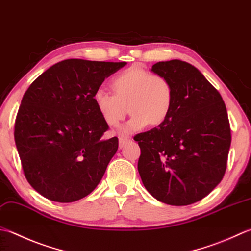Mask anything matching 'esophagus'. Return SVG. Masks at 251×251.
I'll return each mask as SVG.
<instances>
[{"mask_svg": "<svg viewBox=\"0 0 251 251\" xmlns=\"http://www.w3.org/2000/svg\"><path fill=\"white\" fill-rule=\"evenodd\" d=\"M129 141V138H127V137H120L119 138V145H120V148L122 149L123 147H124L127 142Z\"/></svg>", "mask_w": 251, "mask_h": 251, "instance_id": "1", "label": "esophagus"}]
</instances>
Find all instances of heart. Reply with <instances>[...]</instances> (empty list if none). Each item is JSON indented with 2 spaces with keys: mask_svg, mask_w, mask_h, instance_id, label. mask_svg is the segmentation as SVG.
<instances>
[{
  "mask_svg": "<svg viewBox=\"0 0 251 251\" xmlns=\"http://www.w3.org/2000/svg\"><path fill=\"white\" fill-rule=\"evenodd\" d=\"M112 89L114 95L101 88L97 89L92 99L102 120L110 126L124 120L129 109L132 114L120 127L122 134L140 130L148 124H162L173 107L174 89L170 80L140 66L134 65L116 75Z\"/></svg>",
  "mask_w": 251,
  "mask_h": 251,
  "instance_id": "1",
  "label": "heart"
}]
</instances>
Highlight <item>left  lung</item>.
<instances>
[{"label":"left lung","mask_w":251,"mask_h":251,"mask_svg":"<svg viewBox=\"0 0 251 251\" xmlns=\"http://www.w3.org/2000/svg\"><path fill=\"white\" fill-rule=\"evenodd\" d=\"M153 73L168 78L174 103L165 122L136 135L138 172L146 189L161 202H197L222 180L230 127L220 92L197 68L179 60L158 62Z\"/></svg>","instance_id":"1"}]
</instances>
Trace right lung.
Returning a JSON list of instances; mask_svg holds the SVG:
<instances>
[{
	"mask_svg": "<svg viewBox=\"0 0 251 251\" xmlns=\"http://www.w3.org/2000/svg\"><path fill=\"white\" fill-rule=\"evenodd\" d=\"M126 62L71 58L54 64L25 92L14 138L25 177L43 197L73 202L100 183L119 148L93 93Z\"/></svg>",
	"mask_w": 251,
	"mask_h": 251,
	"instance_id": "add662e5",
	"label": "right lung"
}]
</instances>
